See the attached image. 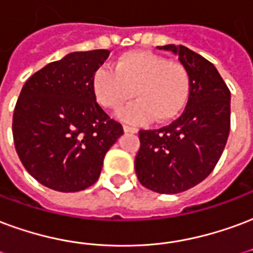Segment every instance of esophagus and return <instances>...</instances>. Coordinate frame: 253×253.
<instances>
[{"label": "esophagus", "instance_id": "obj_1", "mask_svg": "<svg viewBox=\"0 0 253 253\" xmlns=\"http://www.w3.org/2000/svg\"><path fill=\"white\" fill-rule=\"evenodd\" d=\"M123 130H125V132H131V134H135V132H138V128H135V127H131V126H127V125H123Z\"/></svg>", "mask_w": 253, "mask_h": 253}]
</instances>
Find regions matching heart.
Wrapping results in <instances>:
<instances>
[{"label": "heart", "mask_w": 253, "mask_h": 253, "mask_svg": "<svg viewBox=\"0 0 253 253\" xmlns=\"http://www.w3.org/2000/svg\"><path fill=\"white\" fill-rule=\"evenodd\" d=\"M95 98L104 108L118 110L132 98L138 100L119 112L130 123L175 119L190 95V76L178 61L146 50H131L114 63L100 67L92 76Z\"/></svg>", "instance_id": "obj_1"}]
</instances>
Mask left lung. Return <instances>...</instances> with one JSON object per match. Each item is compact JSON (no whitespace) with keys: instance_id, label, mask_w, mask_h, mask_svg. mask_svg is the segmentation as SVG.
I'll use <instances>...</instances> for the list:
<instances>
[{"instance_id":"obj_1","label":"left lung","mask_w":253,"mask_h":253,"mask_svg":"<svg viewBox=\"0 0 253 253\" xmlns=\"http://www.w3.org/2000/svg\"><path fill=\"white\" fill-rule=\"evenodd\" d=\"M171 50L190 76V95L182 115L169 126L139 131L135 173L145 188L175 194L212 173L231 130V91L216 67L184 45Z\"/></svg>"}]
</instances>
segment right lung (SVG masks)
I'll list each match as a JSON object with an SVG mask.
<instances>
[{"label": "right lung", "mask_w": 253, "mask_h": 253, "mask_svg": "<svg viewBox=\"0 0 253 253\" xmlns=\"http://www.w3.org/2000/svg\"><path fill=\"white\" fill-rule=\"evenodd\" d=\"M110 50L74 52L37 71L24 84L13 112V141L33 178L63 193L98 181L104 155L123 127L103 111L92 89Z\"/></svg>", "instance_id": "add662e5"}]
</instances>
